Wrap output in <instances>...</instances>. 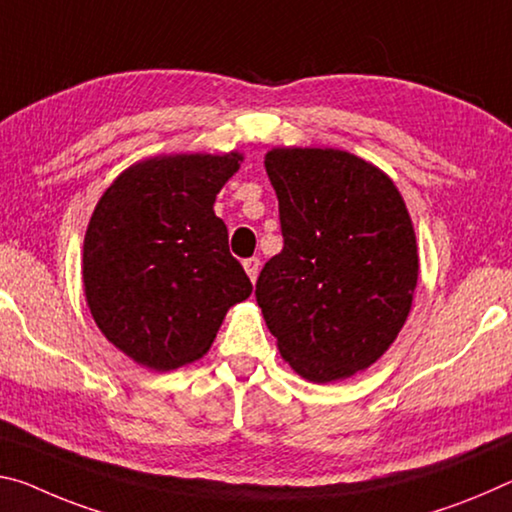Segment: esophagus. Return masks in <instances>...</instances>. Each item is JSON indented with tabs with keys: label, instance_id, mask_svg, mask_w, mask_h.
Returning <instances> with one entry per match:
<instances>
[{
	"label": "esophagus",
	"instance_id": "obj_1",
	"mask_svg": "<svg viewBox=\"0 0 512 512\" xmlns=\"http://www.w3.org/2000/svg\"><path fill=\"white\" fill-rule=\"evenodd\" d=\"M243 269H246V273H248V278H250V282H257V275H259V259L257 257H250V259H246V262H243Z\"/></svg>",
	"mask_w": 512,
	"mask_h": 512
}]
</instances>
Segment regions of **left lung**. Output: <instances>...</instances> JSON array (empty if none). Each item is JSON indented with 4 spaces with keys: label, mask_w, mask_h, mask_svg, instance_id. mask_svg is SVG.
I'll list each match as a JSON object with an SVG mask.
<instances>
[{
    "label": "left lung",
    "mask_w": 512,
    "mask_h": 512,
    "mask_svg": "<svg viewBox=\"0 0 512 512\" xmlns=\"http://www.w3.org/2000/svg\"><path fill=\"white\" fill-rule=\"evenodd\" d=\"M264 166L285 248L259 273L257 305L300 378H351L380 360L412 310L408 207L392 177L346 150L273 148Z\"/></svg>",
    "instance_id": "1"
}]
</instances>
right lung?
Segmentation results:
<instances>
[{
  "mask_svg": "<svg viewBox=\"0 0 512 512\" xmlns=\"http://www.w3.org/2000/svg\"><path fill=\"white\" fill-rule=\"evenodd\" d=\"M243 154H159L125 168L84 237L86 305L109 342L141 367L173 371L212 348L227 310L253 294L214 214Z\"/></svg>",
  "mask_w": 512,
  "mask_h": 512,
  "instance_id": "obj_1",
  "label": "right lung"
}]
</instances>
